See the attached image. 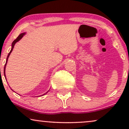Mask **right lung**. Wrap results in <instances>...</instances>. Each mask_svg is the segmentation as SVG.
<instances>
[{"label":"right lung","instance_id":"1","mask_svg":"<svg viewBox=\"0 0 129 129\" xmlns=\"http://www.w3.org/2000/svg\"><path fill=\"white\" fill-rule=\"evenodd\" d=\"M25 34H26L25 33H22L20 34V35H19V36L17 37V38H16V39L15 40H14V41H13V43H12V45H11V46H12V47H11V51H10V53H8V56H7V60H6V63H5V67H4V76H5V77H6V75H5V68H6V66H7V61H8V59L9 56H10V54H11V53L12 52V51H13V48H14V45H15L16 43V42H18V41H20V40L22 38H23V36H24V35H25ZM48 91H47V92H48ZM44 94H43V95H44Z\"/></svg>","mask_w":129,"mask_h":129}]
</instances>
